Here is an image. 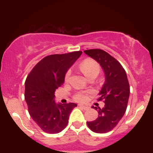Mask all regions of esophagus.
Listing matches in <instances>:
<instances>
[{"label":"esophagus","instance_id":"34e87169","mask_svg":"<svg viewBox=\"0 0 153 153\" xmlns=\"http://www.w3.org/2000/svg\"><path fill=\"white\" fill-rule=\"evenodd\" d=\"M79 106H80V108H83L84 110H87V109H88V108H89V107L88 106H85V105H82V104H80V105H79Z\"/></svg>","mask_w":153,"mask_h":153}]
</instances>
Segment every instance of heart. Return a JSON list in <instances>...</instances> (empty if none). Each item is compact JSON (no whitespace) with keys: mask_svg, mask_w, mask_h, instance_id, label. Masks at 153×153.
Here are the masks:
<instances>
[{"mask_svg":"<svg viewBox=\"0 0 153 153\" xmlns=\"http://www.w3.org/2000/svg\"><path fill=\"white\" fill-rule=\"evenodd\" d=\"M80 68L82 73L85 77H88L91 75H97L100 71V66L99 63L92 59H86L82 61L80 65ZM71 71H68L65 75V80H68L70 78ZM74 99L77 101H85L87 99V95L84 93H78L75 95Z\"/></svg>","mask_w":153,"mask_h":153,"instance_id":"1","label":"heart"}]
</instances>
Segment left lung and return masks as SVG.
I'll return each mask as SVG.
<instances>
[{
	"instance_id": "left-lung-1",
	"label": "left lung",
	"mask_w": 153,
	"mask_h": 153,
	"mask_svg": "<svg viewBox=\"0 0 153 153\" xmlns=\"http://www.w3.org/2000/svg\"><path fill=\"white\" fill-rule=\"evenodd\" d=\"M84 53L99 63L105 76L99 94V100L103 99L104 106L91 107L97 111L99 117L87 124L94 132L106 133L117 126L127 109L130 93L127 73L122 65L105 51L94 49Z\"/></svg>"
}]
</instances>
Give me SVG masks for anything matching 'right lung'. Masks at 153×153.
<instances>
[{
	"mask_svg": "<svg viewBox=\"0 0 153 153\" xmlns=\"http://www.w3.org/2000/svg\"><path fill=\"white\" fill-rule=\"evenodd\" d=\"M81 51L51 54L39 61L26 78L25 101L33 120L44 131L57 134L66 127L75 103L55 102L54 92L65 81L69 68Z\"/></svg>",
	"mask_w": 153,
	"mask_h": 153,
	"instance_id": "obj_1",
	"label": "right lung"
}]
</instances>
